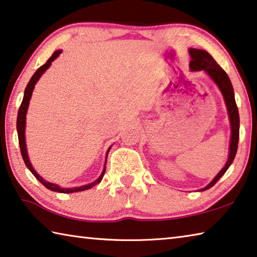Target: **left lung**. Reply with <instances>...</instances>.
<instances>
[{
  "label": "left lung",
  "mask_w": 257,
  "mask_h": 257,
  "mask_svg": "<svg viewBox=\"0 0 257 257\" xmlns=\"http://www.w3.org/2000/svg\"><path fill=\"white\" fill-rule=\"evenodd\" d=\"M189 54L191 58V61H190L191 70L206 71L208 73V76L214 80L217 87L220 88L221 93H222L224 97L225 105H227L228 113H229L230 124H231V141H230V152H229L228 161L222 170L217 173V176L214 178V179H213L210 184L205 187V188L202 189V190H206L216 184L217 180L224 175L225 171L228 170L230 165H231V163L233 162V159L237 153L238 141H239V112H238L236 101H234V94H233L231 81H230L228 75L225 73L223 69L215 62V60L213 59L206 51L190 49Z\"/></svg>",
  "instance_id": "left-lung-1"
}]
</instances>
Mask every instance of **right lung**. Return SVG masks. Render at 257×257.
<instances>
[{
  "label": "right lung",
  "mask_w": 257,
  "mask_h": 257,
  "mask_svg": "<svg viewBox=\"0 0 257 257\" xmlns=\"http://www.w3.org/2000/svg\"><path fill=\"white\" fill-rule=\"evenodd\" d=\"M61 50L55 51L53 54H52L51 58L46 61L45 64H43L42 67H40L37 69V71L34 73L33 77L30 78V80L28 82L27 87H26L25 89V95H24V98H23V102H21V105L19 107V111H18V118H17V130H18V139H19V146H20V152H21V156H23V159L25 161V164L27 165V168L30 170V172L33 173L35 176V178L41 182V184L44 185L47 189H50L52 191H58V193H63V194H69V193H76V191H82V190H87V189H90L92 187H94L95 185H97L101 182V180L103 179V176H104V172H105V165H104V170L102 172V175L99 176L98 179L96 181L92 182V184L89 185H86V186H81V187H75V188H62V187H59L58 185L55 184H52V182L49 181H45L43 178L36 173V171L34 170V168L32 167V163L29 162V159H28V154H27V150H26V142H25V127H26V113H27L28 110V105H29V101H30V97H32V94H33V90H34V87L36 85V82L40 79L41 76L44 73L47 69L50 68V66L52 64V62L58 58V56L61 54ZM108 153V151H107ZM106 164V162H105Z\"/></svg>",
  "instance_id": "right-lung-1"
}]
</instances>
